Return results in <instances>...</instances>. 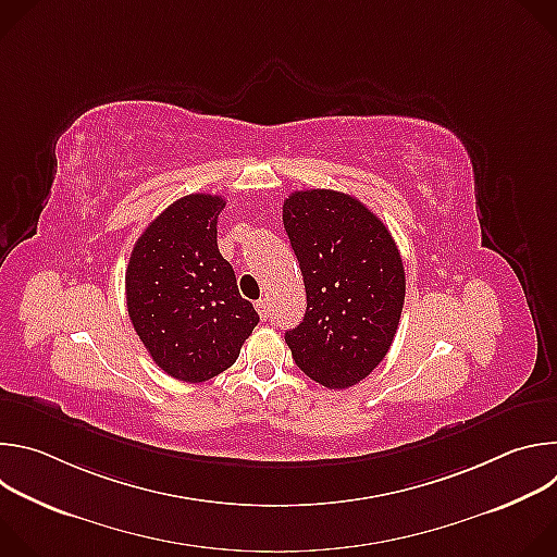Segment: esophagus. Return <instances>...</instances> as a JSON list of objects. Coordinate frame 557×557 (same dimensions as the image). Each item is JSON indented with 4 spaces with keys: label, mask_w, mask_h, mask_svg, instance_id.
<instances>
[{
    "label": "esophagus",
    "mask_w": 557,
    "mask_h": 557,
    "mask_svg": "<svg viewBox=\"0 0 557 557\" xmlns=\"http://www.w3.org/2000/svg\"><path fill=\"white\" fill-rule=\"evenodd\" d=\"M256 308H258V312H260L262 320H267V317L271 314V301H269V297L258 299V301H256Z\"/></svg>",
    "instance_id": "esophagus-1"
}]
</instances>
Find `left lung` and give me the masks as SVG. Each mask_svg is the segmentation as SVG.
I'll return each instance as SVG.
<instances>
[{"label": "left lung", "mask_w": 557, "mask_h": 557, "mask_svg": "<svg viewBox=\"0 0 557 557\" xmlns=\"http://www.w3.org/2000/svg\"><path fill=\"white\" fill-rule=\"evenodd\" d=\"M284 228L301 269L306 314L284 339L297 368L329 389L363 381L399 329L406 271L387 226L333 189L284 200Z\"/></svg>", "instance_id": "obj_1"}]
</instances>
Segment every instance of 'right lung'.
Returning <instances> with one entry per match:
<instances>
[{"instance_id": "obj_1", "label": "right lung", "mask_w": 557, "mask_h": 557, "mask_svg": "<svg viewBox=\"0 0 557 557\" xmlns=\"http://www.w3.org/2000/svg\"><path fill=\"white\" fill-rule=\"evenodd\" d=\"M224 205L211 194L170 205L143 231L125 271L127 312L138 339L158 368L187 383L231 368L260 322L218 251Z\"/></svg>"}]
</instances>
